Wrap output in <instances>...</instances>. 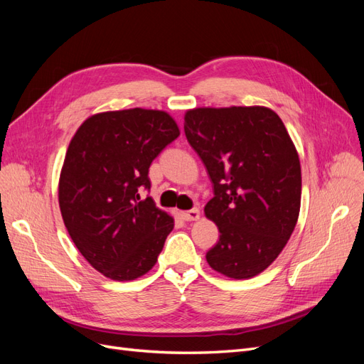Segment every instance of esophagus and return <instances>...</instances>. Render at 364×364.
I'll return each instance as SVG.
<instances>
[{
  "label": "esophagus",
  "mask_w": 364,
  "mask_h": 364,
  "mask_svg": "<svg viewBox=\"0 0 364 364\" xmlns=\"http://www.w3.org/2000/svg\"><path fill=\"white\" fill-rule=\"evenodd\" d=\"M199 217H200V211L197 208H193V209H190V211L182 213V218L185 220V222H194V220H199Z\"/></svg>",
  "instance_id": "obj_1"
}]
</instances>
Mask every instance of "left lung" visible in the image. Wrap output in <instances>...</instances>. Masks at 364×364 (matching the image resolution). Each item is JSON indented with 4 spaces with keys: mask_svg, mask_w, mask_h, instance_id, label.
<instances>
[{
    "mask_svg": "<svg viewBox=\"0 0 364 364\" xmlns=\"http://www.w3.org/2000/svg\"><path fill=\"white\" fill-rule=\"evenodd\" d=\"M185 135L214 185L205 214L220 238L206 252L225 277L266 270L287 245L301 208V164L281 118L267 107H199Z\"/></svg>",
    "mask_w": 364,
    "mask_h": 364,
    "instance_id": "obj_1",
    "label": "left lung"
}]
</instances>
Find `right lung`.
Returning a JSON list of instances; mask_svg holds the SVG:
<instances>
[{"instance_id": "right-lung-1", "label": "right lung", "mask_w": 364, "mask_h": 364, "mask_svg": "<svg viewBox=\"0 0 364 364\" xmlns=\"http://www.w3.org/2000/svg\"><path fill=\"white\" fill-rule=\"evenodd\" d=\"M179 136L162 111L127 109L87 118L70 142L59 181L63 223L91 266L132 281L155 266L173 218L150 196L153 159Z\"/></svg>"}]
</instances>
